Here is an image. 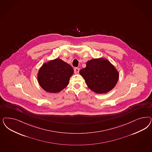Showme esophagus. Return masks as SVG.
I'll return each mask as SVG.
<instances>
[{"mask_svg":"<svg viewBox=\"0 0 152 152\" xmlns=\"http://www.w3.org/2000/svg\"><path fill=\"white\" fill-rule=\"evenodd\" d=\"M79 72V68H74V73H78Z\"/></svg>","mask_w":152,"mask_h":152,"instance_id":"esophagus-1","label":"esophagus"}]
</instances>
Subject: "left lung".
Instances as JSON below:
<instances>
[{
    "instance_id": "obj_1",
    "label": "left lung",
    "mask_w": 152,
    "mask_h": 152,
    "mask_svg": "<svg viewBox=\"0 0 152 152\" xmlns=\"http://www.w3.org/2000/svg\"><path fill=\"white\" fill-rule=\"evenodd\" d=\"M88 87L96 93H107L118 82V73L107 60L94 59L87 62L86 67L79 71Z\"/></svg>"
}]
</instances>
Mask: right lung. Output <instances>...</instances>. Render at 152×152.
<instances>
[{
  "label": "right lung",
  "instance_id": "1",
  "mask_svg": "<svg viewBox=\"0 0 152 152\" xmlns=\"http://www.w3.org/2000/svg\"><path fill=\"white\" fill-rule=\"evenodd\" d=\"M74 73L73 69L60 59L43 64L38 73L40 86L50 93H58L65 88Z\"/></svg>",
  "mask_w": 152,
  "mask_h": 152
}]
</instances>
